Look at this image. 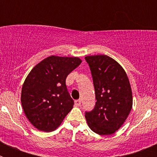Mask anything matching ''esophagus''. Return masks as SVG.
<instances>
[{"instance_id":"obj_1","label":"esophagus","mask_w":157,"mask_h":157,"mask_svg":"<svg viewBox=\"0 0 157 157\" xmlns=\"http://www.w3.org/2000/svg\"><path fill=\"white\" fill-rule=\"evenodd\" d=\"M75 105L77 107L80 106L81 105V100H76V101H75Z\"/></svg>"}]
</instances>
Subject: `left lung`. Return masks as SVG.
Segmentation results:
<instances>
[{"label":"left lung","instance_id":"left-lung-1","mask_svg":"<svg viewBox=\"0 0 157 157\" xmlns=\"http://www.w3.org/2000/svg\"><path fill=\"white\" fill-rule=\"evenodd\" d=\"M95 90V107L86 112L89 127L100 135L114 134L121 127L133 105L132 90L121 65L106 55L85 57Z\"/></svg>","mask_w":157,"mask_h":157}]
</instances>
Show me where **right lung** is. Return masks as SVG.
Returning <instances> with one entry per match:
<instances>
[{
  "label": "right lung",
  "instance_id": "1",
  "mask_svg": "<svg viewBox=\"0 0 157 157\" xmlns=\"http://www.w3.org/2000/svg\"><path fill=\"white\" fill-rule=\"evenodd\" d=\"M78 57L50 56L33 67L22 87L24 113L37 130H56L73 109L74 101L66 86V78L79 66Z\"/></svg>",
  "mask_w": 157,
  "mask_h": 157
}]
</instances>
